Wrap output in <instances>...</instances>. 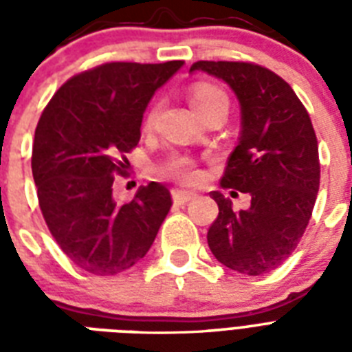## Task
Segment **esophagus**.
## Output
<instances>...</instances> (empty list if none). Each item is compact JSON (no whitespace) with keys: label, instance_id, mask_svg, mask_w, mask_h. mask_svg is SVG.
<instances>
[{"label":"esophagus","instance_id":"34e87169","mask_svg":"<svg viewBox=\"0 0 352 352\" xmlns=\"http://www.w3.org/2000/svg\"><path fill=\"white\" fill-rule=\"evenodd\" d=\"M171 197H173V201H175L177 204H186L190 203V201H193L197 195L193 192H184V190H173V192H171Z\"/></svg>","mask_w":352,"mask_h":352}]
</instances>
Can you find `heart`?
Masks as SVG:
<instances>
[{"label":"heart","mask_w":352,"mask_h":352,"mask_svg":"<svg viewBox=\"0 0 352 352\" xmlns=\"http://www.w3.org/2000/svg\"><path fill=\"white\" fill-rule=\"evenodd\" d=\"M190 102L192 106L195 107V111L203 117L204 113L210 111L212 107L225 106L228 109V98H226L225 91L215 87L212 84H197L193 85L192 91H190ZM155 117H157V107H153L151 111L146 115V127H149L153 124ZM164 173L171 179H175L179 182H184V184H193L201 179V171H199L195 160L186 157V155H173L164 166Z\"/></svg>","instance_id":"obj_1"}]
</instances>
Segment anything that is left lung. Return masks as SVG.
Returning a JSON list of instances; mask_svg holds the SVG:
<instances>
[{
	"instance_id": "obj_1",
	"label": "left lung",
	"mask_w": 352,
	"mask_h": 352,
	"mask_svg": "<svg viewBox=\"0 0 352 352\" xmlns=\"http://www.w3.org/2000/svg\"><path fill=\"white\" fill-rule=\"evenodd\" d=\"M190 71L225 80L239 98L243 129L221 188L252 197L250 208L234 210L223 193H210L219 206L208 228L210 250L235 272H272L300 245L320 190L311 117L292 87L257 63L201 60Z\"/></svg>"
}]
</instances>
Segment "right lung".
Returning a JSON list of instances; mask_svg holds the SVG:
<instances>
[{
	"mask_svg": "<svg viewBox=\"0 0 352 352\" xmlns=\"http://www.w3.org/2000/svg\"><path fill=\"white\" fill-rule=\"evenodd\" d=\"M182 63H102L69 78L41 113L30 159L38 203L58 246L85 272L131 268L170 212L164 184L149 182L118 204L113 182L127 173L148 102Z\"/></svg>",
	"mask_w": 352,
	"mask_h": 352,
	"instance_id": "obj_1",
	"label": "right lung"
}]
</instances>
